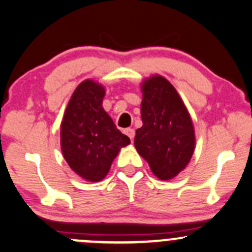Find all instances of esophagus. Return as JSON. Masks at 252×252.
Here are the masks:
<instances>
[{"label": "esophagus", "mask_w": 252, "mask_h": 252, "mask_svg": "<svg viewBox=\"0 0 252 252\" xmlns=\"http://www.w3.org/2000/svg\"><path fill=\"white\" fill-rule=\"evenodd\" d=\"M124 134H126V136H129L130 140L132 141V140H134V137H135V130L131 129V128H128V129L124 130Z\"/></svg>", "instance_id": "esophagus-1"}]
</instances>
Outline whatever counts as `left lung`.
Here are the masks:
<instances>
[{
    "label": "left lung",
    "instance_id": "left-lung-1",
    "mask_svg": "<svg viewBox=\"0 0 252 252\" xmlns=\"http://www.w3.org/2000/svg\"><path fill=\"white\" fill-rule=\"evenodd\" d=\"M141 117L135 148L161 180L185 169L194 152V129L189 111L166 78L153 76L142 85Z\"/></svg>",
    "mask_w": 252,
    "mask_h": 252
}]
</instances>
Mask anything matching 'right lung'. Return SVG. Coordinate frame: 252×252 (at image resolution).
Listing matches in <instances>:
<instances>
[{"label": "right lung", "instance_id": "add662e5", "mask_svg": "<svg viewBox=\"0 0 252 252\" xmlns=\"http://www.w3.org/2000/svg\"><path fill=\"white\" fill-rule=\"evenodd\" d=\"M105 90L85 80L72 94L62 122L63 155L72 170L88 181H100L130 138L116 128L102 103Z\"/></svg>", "mask_w": 252, "mask_h": 252}]
</instances>
